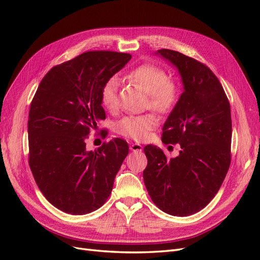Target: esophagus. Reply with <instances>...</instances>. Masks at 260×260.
Instances as JSON below:
<instances>
[{"mask_svg": "<svg viewBox=\"0 0 260 260\" xmlns=\"http://www.w3.org/2000/svg\"><path fill=\"white\" fill-rule=\"evenodd\" d=\"M130 149L132 152H142L143 146L140 145V144H137V143H132L130 145Z\"/></svg>", "mask_w": 260, "mask_h": 260, "instance_id": "34e87169", "label": "esophagus"}]
</instances>
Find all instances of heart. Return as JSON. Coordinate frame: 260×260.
<instances>
[{
  "label": "heart",
  "mask_w": 260,
  "mask_h": 260,
  "mask_svg": "<svg viewBox=\"0 0 260 260\" xmlns=\"http://www.w3.org/2000/svg\"><path fill=\"white\" fill-rule=\"evenodd\" d=\"M129 79L140 85L148 94L149 107L158 113H167L175 105L177 88L168 80L167 74L155 65H141L128 74ZM119 80L113 76L101 88V102L107 109H114L118 102ZM158 125L153 114L125 116L116 123L115 130L119 135L135 141L146 140L151 131Z\"/></svg>",
  "instance_id": "1"
}]
</instances>
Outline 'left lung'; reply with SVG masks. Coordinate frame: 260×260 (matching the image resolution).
<instances>
[{"instance_id": "8db88e82", "label": "left lung", "mask_w": 260, "mask_h": 260, "mask_svg": "<svg viewBox=\"0 0 260 260\" xmlns=\"http://www.w3.org/2000/svg\"><path fill=\"white\" fill-rule=\"evenodd\" d=\"M156 54L170 61L183 84L176 106L162 128L165 144L181 151L168 159L159 147L146 145L143 171L146 190L155 205L172 216L200 211L215 198L231 162L230 104L215 74L199 60L177 51Z\"/></svg>"}]
</instances>
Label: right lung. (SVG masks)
I'll return each instance as SVG.
<instances>
[{
    "instance_id": "right-lung-1",
    "label": "right lung",
    "mask_w": 260,
    "mask_h": 260,
    "mask_svg": "<svg viewBox=\"0 0 260 260\" xmlns=\"http://www.w3.org/2000/svg\"><path fill=\"white\" fill-rule=\"evenodd\" d=\"M130 59L127 53H82L53 67L31 102L29 166L44 198L67 214L85 215L103 205L129 153L122 139L95 151H86L85 139L106 118L102 85Z\"/></svg>"
}]
</instances>
